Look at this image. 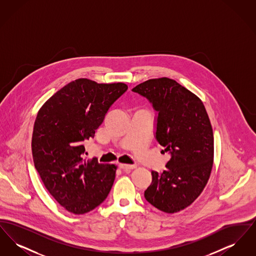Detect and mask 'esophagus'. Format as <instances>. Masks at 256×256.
Masks as SVG:
<instances>
[{"mask_svg": "<svg viewBox=\"0 0 256 256\" xmlns=\"http://www.w3.org/2000/svg\"><path fill=\"white\" fill-rule=\"evenodd\" d=\"M119 167H120V169H122L124 170H134V169L136 168V165H128V164H122V163H120Z\"/></svg>", "mask_w": 256, "mask_h": 256, "instance_id": "34e87169", "label": "esophagus"}]
</instances>
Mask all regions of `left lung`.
<instances>
[{
    "instance_id": "left-lung-1",
    "label": "left lung",
    "mask_w": 256,
    "mask_h": 256,
    "mask_svg": "<svg viewBox=\"0 0 256 256\" xmlns=\"http://www.w3.org/2000/svg\"><path fill=\"white\" fill-rule=\"evenodd\" d=\"M132 91L158 111L156 138L170 156L166 170H152L145 198L163 212H178L202 194L212 170L214 137L206 110L200 98L168 78L148 80Z\"/></svg>"
}]
</instances>
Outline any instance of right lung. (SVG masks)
Here are the masks:
<instances>
[{"instance_id": "right-lung-1", "label": "right lung", "mask_w": 256, "mask_h": 256, "mask_svg": "<svg viewBox=\"0 0 256 256\" xmlns=\"http://www.w3.org/2000/svg\"><path fill=\"white\" fill-rule=\"evenodd\" d=\"M126 90L122 82L78 78L62 87L37 113L32 139L36 169L50 194L73 214L93 210L110 194L117 167L86 160L84 143Z\"/></svg>"}]
</instances>
